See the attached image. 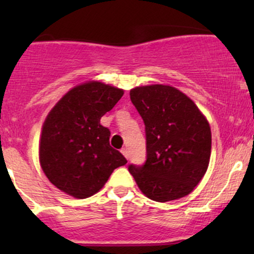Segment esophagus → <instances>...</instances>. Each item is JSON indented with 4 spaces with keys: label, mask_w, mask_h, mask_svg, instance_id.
I'll use <instances>...</instances> for the list:
<instances>
[{
    "label": "esophagus",
    "mask_w": 254,
    "mask_h": 254,
    "mask_svg": "<svg viewBox=\"0 0 254 254\" xmlns=\"http://www.w3.org/2000/svg\"><path fill=\"white\" fill-rule=\"evenodd\" d=\"M122 154H123V155L127 157V160H129V153H127V148H123V149H122Z\"/></svg>",
    "instance_id": "esophagus-1"
}]
</instances>
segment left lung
Listing matches in <instances>:
<instances>
[{"label":"left lung","instance_id":"obj_1","mask_svg":"<svg viewBox=\"0 0 254 254\" xmlns=\"http://www.w3.org/2000/svg\"><path fill=\"white\" fill-rule=\"evenodd\" d=\"M130 99L143 119L147 141L144 165L129 166L139 190L161 203L191 193L210 160L206 118L188 95L171 86L136 87Z\"/></svg>","mask_w":254,"mask_h":254}]
</instances>
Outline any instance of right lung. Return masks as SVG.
<instances>
[{
	"label": "right lung",
	"instance_id": "right-lung-1",
	"mask_svg": "<svg viewBox=\"0 0 254 254\" xmlns=\"http://www.w3.org/2000/svg\"><path fill=\"white\" fill-rule=\"evenodd\" d=\"M124 90L98 81L78 84L61 99L44 122L39 161L57 189L75 198L103 189L127 159L110 145L111 132L100 119Z\"/></svg>",
	"mask_w": 254,
	"mask_h": 254
}]
</instances>
